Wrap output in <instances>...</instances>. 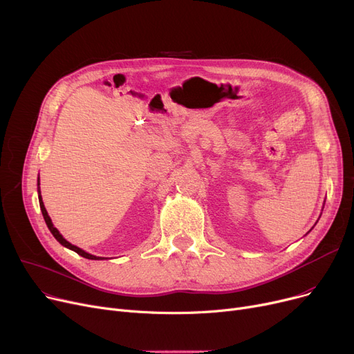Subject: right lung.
<instances>
[{
  "label": "right lung",
  "mask_w": 354,
  "mask_h": 354,
  "mask_svg": "<svg viewBox=\"0 0 354 354\" xmlns=\"http://www.w3.org/2000/svg\"><path fill=\"white\" fill-rule=\"evenodd\" d=\"M38 185H39V178H38ZM38 198H39V207H41V212H43V216H44V220H46V223H47V227L50 228V232L53 233V236L57 239V241H59L62 245L64 247H67V248H70V250H74L77 254H80V256H82V257H86V259H90V260H100L101 257H95V256H93V254H88V253H86L84 250H81L80 247H77V245H74V244H71V243H68L64 237H62L61 234H59V232L57 230V228L53 225V221H51V218H50V216H48V213H47V210H46V207H44V203H43V198H41V193H39V187H38Z\"/></svg>",
  "instance_id": "obj_1"
}]
</instances>
